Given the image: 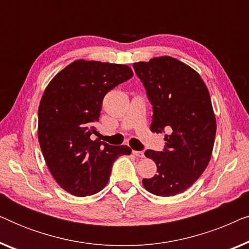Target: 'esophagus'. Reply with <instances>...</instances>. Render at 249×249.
<instances>
[{"instance_id": "obj_1", "label": "esophagus", "mask_w": 249, "mask_h": 249, "mask_svg": "<svg viewBox=\"0 0 249 249\" xmlns=\"http://www.w3.org/2000/svg\"><path fill=\"white\" fill-rule=\"evenodd\" d=\"M132 153H134V155L137 156V158H144V152L142 151H132Z\"/></svg>"}]
</instances>
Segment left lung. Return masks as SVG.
<instances>
[{
	"instance_id": "left-lung-1",
	"label": "left lung",
	"mask_w": 249,
	"mask_h": 249,
	"mask_svg": "<svg viewBox=\"0 0 249 249\" xmlns=\"http://www.w3.org/2000/svg\"><path fill=\"white\" fill-rule=\"evenodd\" d=\"M134 69L153 105L151 130L165 134L162 152H145L158 173L142 185L156 196H176L202 176L212 155L216 122L209 89L195 70L171 56L134 63Z\"/></svg>"
}]
</instances>
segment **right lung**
<instances>
[{
  "mask_svg": "<svg viewBox=\"0 0 249 249\" xmlns=\"http://www.w3.org/2000/svg\"><path fill=\"white\" fill-rule=\"evenodd\" d=\"M132 76L124 64L77 60L47 85L38 107V142L53 178L71 195L101 192L113 162L131 153L91 137L98 135L94 124L104 96Z\"/></svg>",
  "mask_w": 249,
  "mask_h": 249,
  "instance_id": "obj_1",
  "label": "right lung"
}]
</instances>
